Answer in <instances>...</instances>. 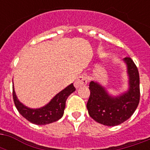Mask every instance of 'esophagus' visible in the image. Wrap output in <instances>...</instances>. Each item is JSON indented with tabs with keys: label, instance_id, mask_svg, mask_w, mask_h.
Instances as JSON below:
<instances>
[{
	"label": "esophagus",
	"instance_id": "esophagus-1",
	"mask_svg": "<svg viewBox=\"0 0 150 150\" xmlns=\"http://www.w3.org/2000/svg\"><path fill=\"white\" fill-rule=\"evenodd\" d=\"M88 82V78L86 76V75H81L77 79L75 80V83H74V86H75V88H79V87H82L83 86H86Z\"/></svg>",
	"mask_w": 150,
	"mask_h": 150
}]
</instances>
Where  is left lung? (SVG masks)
<instances>
[{
  "mask_svg": "<svg viewBox=\"0 0 150 150\" xmlns=\"http://www.w3.org/2000/svg\"><path fill=\"white\" fill-rule=\"evenodd\" d=\"M123 61L127 67L128 89L119 95L110 94L97 81L89 83L90 96L87 102L89 116L96 122L107 126H116L127 121L139 103V75L137 67L130 57Z\"/></svg>",
  "mask_w": 150,
  "mask_h": 150,
  "instance_id": "8db88e82",
  "label": "left lung"
}]
</instances>
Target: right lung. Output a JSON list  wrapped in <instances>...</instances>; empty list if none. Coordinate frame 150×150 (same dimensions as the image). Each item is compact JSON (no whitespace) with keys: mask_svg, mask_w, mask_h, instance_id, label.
I'll use <instances>...</instances> for the list:
<instances>
[{"mask_svg":"<svg viewBox=\"0 0 150 150\" xmlns=\"http://www.w3.org/2000/svg\"><path fill=\"white\" fill-rule=\"evenodd\" d=\"M75 91L73 83L56 94L48 103L40 108H30L26 107L18 99L13 86V99L15 105L20 114L31 123L44 125L58 121L62 117L65 108L66 100Z\"/></svg>","mask_w":150,"mask_h":150,"instance_id":"obj_1","label":"right lung"}]
</instances>
